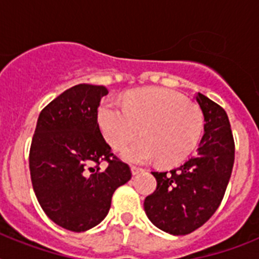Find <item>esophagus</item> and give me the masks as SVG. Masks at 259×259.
<instances>
[{"instance_id":"esophagus-1","label":"esophagus","mask_w":259,"mask_h":259,"mask_svg":"<svg viewBox=\"0 0 259 259\" xmlns=\"http://www.w3.org/2000/svg\"><path fill=\"white\" fill-rule=\"evenodd\" d=\"M131 171H132V174H134V175H137V174H140V172H143V168H140V167H136V166H132L131 167Z\"/></svg>"}]
</instances>
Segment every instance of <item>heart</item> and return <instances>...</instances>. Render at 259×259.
<instances>
[{"label": "heart", "instance_id": "obj_1", "mask_svg": "<svg viewBox=\"0 0 259 259\" xmlns=\"http://www.w3.org/2000/svg\"><path fill=\"white\" fill-rule=\"evenodd\" d=\"M98 125L110 146L119 150L139 134L140 140L123 150L135 163L158 159L162 166L182 163L196 149L203 131L200 107L166 88H145L119 105L105 100L98 109Z\"/></svg>", "mask_w": 259, "mask_h": 259}]
</instances>
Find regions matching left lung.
Segmentation results:
<instances>
[{
    "label": "left lung",
    "mask_w": 259,
    "mask_h": 259,
    "mask_svg": "<svg viewBox=\"0 0 259 259\" xmlns=\"http://www.w3.org/2000/svg\"><path fill=\"white\" fill-rule=\"evenodd\" d=\"M205 118V134L197 154L178 168L152 172L157 188L144 201V210L155 227L182 236L206 223L224 197L233 162L235 141L223 107L197 93Z\"/></svg>",
    "instance_id": "obj_1"
}]
</instances>
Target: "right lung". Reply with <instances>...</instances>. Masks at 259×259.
Returning a JSON list of instances; mask_svg holds the SVG:
<instances>
[{"mask_svg": "<svg viewBox=\"0 0 259 259\" xmlns=\"http://www.w3.org/2000/svg\"><path fill=\"white\" fill-rule=\"evenodd\" d=\"M106 87L77 84L41 110L29 149L32 187L59 227L84 232L107 215L114 192L131 168L111 152L97 114ZM106 161L101 170L99 163Z\"/></svg>", "mask_w": 259, "mask_h": 259, "instance_id": "add662e5", "label": "right lung"}]
</instances>
